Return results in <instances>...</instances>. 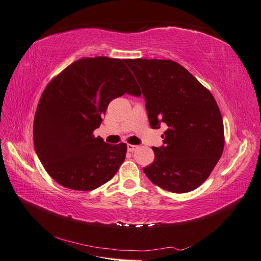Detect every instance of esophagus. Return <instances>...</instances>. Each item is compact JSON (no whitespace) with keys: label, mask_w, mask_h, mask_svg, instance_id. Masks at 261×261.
Listing matches in <instances>:
<instances>
[{"label":"esophagus","mask_w":261,"mask_h":261,"mask_svg":"<svg viewBox=\"0 0 261 261\" xmlns=\"http://www.w3.org/2000/svg\"><path fill=\"white\" fill-rule=\"evenodd\" d=\"M138 146L136 145H127V151H135Z\"/></svg>","instance_id":"obj_1"}]
</instances>
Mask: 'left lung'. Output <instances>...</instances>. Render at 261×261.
Here are the masks:
<instances>
[{
  "instance_id": "obj_1",
  "label": "left lung",
  "mask_w": 261,
  "mask_h": 261,
  "mask_svg": "<svg viewBox=\"0 0 261 261\" xmlns=\"http://www.w3.org/2000/svg\"><path fill=\"white\" fill-rule=\"evenodd\" d=\"M141 86L152 129L164 122V146L143 171L171 193L194 191L207 179L222 156L223 120L212 94L178 63L169 59H125Z\"/></svg>"
}]
</instances>
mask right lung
<instances>
[{
  "label": "right lung",
  "mask_w": 261,
  "mask_h": 261,
  "mask_svg": "<svg viewBox=\"0 0 261 261\" xmlns=\"http://www.w3.org/2000/svg\"><path fill=\"white\" fill-rule=\"evenodd\" d=\"M125 59H79L42 92L33 120L35 149L47 173L74 191H92L109 181L125 159L126 145H109L93 131L112 99L140 96Z\"/></svg>",
  "instance_id": "obj_1"
}]
</instances>
